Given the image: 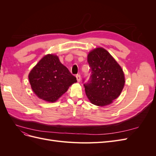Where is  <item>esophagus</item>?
I'll return each instance as SVG.
<instances>
[{
    "label": "esophagus",
    "mask_w": 156,
    "mask_h": 156,
    "mask_svg": "<svg viewBox=\"0 0 156 156\" xmlns=\"http://www.w3.org/2000/svg\"><path fill=\"white\" fill-rule=\"evenodd\" d=\"M76 78H77V82H80V81H81V75H76Z\"/></svg>",
    "instance_id": "34e87169"
}]
</instances>
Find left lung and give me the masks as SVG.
I'll return each mask as SVG.
<instances>
[{"instance_id": "obj_1", "label": "left lung", "mask_w": 156, "mask_h": 156, "mask_svg": "<svg viewBox=\"0 0 156 156\" xmlns=\"http://www.w3.org/2000/svg\"><path fill=\"white\" fill-rule=\"evenodd\" d=\"M87 61L91 68L90 81L84 84L86 95L92 104L104 107L119 97L124 88L125 76L121 66L103 48L89 52Z\"/></svg>"}]
</instances>
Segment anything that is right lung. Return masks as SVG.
<instances>
[{
	"label": "right lung",
	"instance_id": "right-lung-1",
	"mask_svg": "<svg viewBox=\"0 0 156 156\" xmlns=\"http://www.w3.org/2000/svg\"><path fill=\"white\" fill-rule=\"evenodd\" d=\"M32 91L37 98L53 103L77 83L76 77L54 54L45 55L29 74Z\"/></svg>",
	"mask_w": 156,
	"mask_h": 156
}]
</instances>
